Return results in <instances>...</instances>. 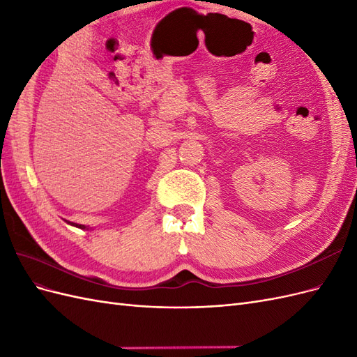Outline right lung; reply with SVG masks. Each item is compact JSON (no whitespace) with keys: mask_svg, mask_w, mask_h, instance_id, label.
<instances>
[{"mask_svg":"<svg viewBox=\"0 0 357 357\" xmlns=\"http://www.w3.org/2000/svg\"><path fill=\"white\" fill-rule=\"evenodd\" d=\"M71 225H74V223H71ZM75 226H79V228H84V226H83V225H75Z\"/></svg>","mask_w":357,"mask_h":357,"instance_id":"obj_1","label":"right lung"}]
</instances>
